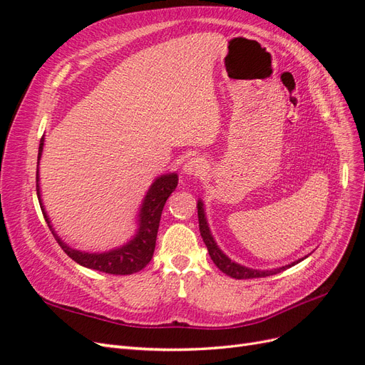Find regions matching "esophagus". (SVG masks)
Returning <instances> with one entry per match:
<instances>
[{"mask_svg":"<svg viewBox=\"0 0 365 365\" xmlns=\"http://www.w3.org/2000/svg\"><path fill=\"white\" fill-rule=\"evenodd\" d=\"M205 170H207V164L200 157H193L190 160H187V163L182 168V172L189 176H202Z\"/></svg>","mask_w":365,"mask_h":365,"instance_id":"34e87169","label":"esophagus"}]
</instances>
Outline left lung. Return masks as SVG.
Returning <instances> with one entry per match:
<instances>
[{
  "mask_svg": "<svg viewBox=\"0 0 365 365\" xmlns=\"http://www.w3.org/2000/svg\"><path fill=\"white\" fill-rule=\"evenodd\" d=\"M197 219H200V231H201V236H202L204 244H205V247L208 250L210 257H212L213 263L216 264V267L220 271H222L227 275H230V277H233V279L242 280V279L268 277V275H274V274H277V272H282L286 268H291V267H294L295 263L303 260V259H300V260H297V262H292L291 264H286V267H282V268H277V269H268V271H257V269H251V268H247V267H242V264H239V263H236L233 260H230L225 256V254L219 250V247L216 245V242H215L212 233H210V228H208V224H207V217H205V213H204V204H202L201 200L197 201Z\"/></svg>",
  "mask_w": 365,
  "mask_h": 365,
  "instance_id": "left-lung-1",
  "label": "left lung"
}]
</instances>
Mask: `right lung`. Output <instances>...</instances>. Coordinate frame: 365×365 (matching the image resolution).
I'll return each instance as SVG.
<instances>
[{
    "mask_svg": "<svg viewBox=\"0 0 365 365\" xmlns=\"http://www.w3.org/2000/svg\"><path fill=\"white\" fill-rule=\"evenodd\" d=\"M43 149V137L39 143V150H38V168H36V193L39 205L42 210V215L46 217V222L48 224V228L54 239L58 240L61 248L68 254L74 262L85 268L96 269L106 274H114V275H128L141 271L146 264L150 262L153 251H155V242H157V233L160 227V219L165 201L172 195V192L178 185V175L176 173H165L158 176V178L153 181L150 189L148 190L145 201L141 204L140 213H138V231L134 236V239L129 240L126 245L105 251V252H85V251H77L70 248L61 237L54 233V228L51 227L50 219L43 210L42 201H41V190H39V160L42 155Z\"/></svg>",
    "mask_w": 365,
    "mask_h": 365,
    "instance_id": "add662e5",
    "label": "right lung"
}]
</instances>
